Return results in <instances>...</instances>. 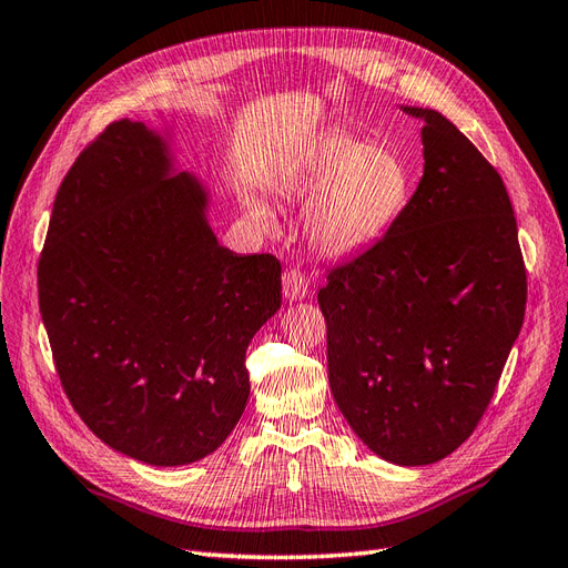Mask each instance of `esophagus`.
Here are the masks:
<instances>
[{
    "label": "esophagus",
    "mask_w": 568,
    "mask_h": 568,
    "mask_svg": "<svg viewBox=\"0 0 568 568\" xmlns=\"http://www.w3.org/2000/svg\"><path fill=\"white\" fill-rule=\"evenodd\" d=\"M307 281H304V275L300 268H287L283 273V293L290 302H297L304 295H307Z\"/></svg>",
    "instance_id": "obj_1"
}]
</instances>
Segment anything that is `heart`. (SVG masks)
I'll use <instances>...</instances> for the list:
<instances>
[{"label":"heart","mask_w":568,"mask_h":568,"mask_svg":"<svg viewBox=\"0 0 568 568\" xmlns=\"http://www.w3.org/2000/svg\"><path fill=\"white\" fill-rule=\"evenodd\" d=\"M307 186L322 189L310 211V235L328 254L359 250L382 237L410 199L403 155L353 139H331L312 158ZM252 213L268 221V211Z\"/></svg>","instance_id":"obj_1"}]
</instances>
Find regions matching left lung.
<instances>
[{
    "mask_svg": "<svg viewBox=\"0 0 568 568\" xmlns=\"http://www.w3.org/2000/svg\"><path fill=\"white\" fill-rule=\"evenodd\" d=\"M425 174L386 235L318 290L328 384L376 456L429 465L468 439L526 316L528 275L501 174L442 112Z\"/></svg>",
    "mask_w": 568,
    "mask_h": 568,
    "instance_id": "obj_1",
    "label": "left lung"
}]
</instances>
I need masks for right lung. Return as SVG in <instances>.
<instances>
[{
	"label": "right lung",
	"mask_w": 568,
	"mask_h": 568,
	"mask_svg": "<svg viewBox=\"0 0 568 568\" xmlns=\"http://www.w3.org/2000/svg\"><path fill=\"white\" fill-rule=\"evenodd\" d=\"M141 122L105 126L54 196L38 300L69 403L149 465L213 454L250 398L246 347L281 310V261L237 256L206 189Z\"/></svg>",
	"instance_id": "obj_1"
}]
</instances>
